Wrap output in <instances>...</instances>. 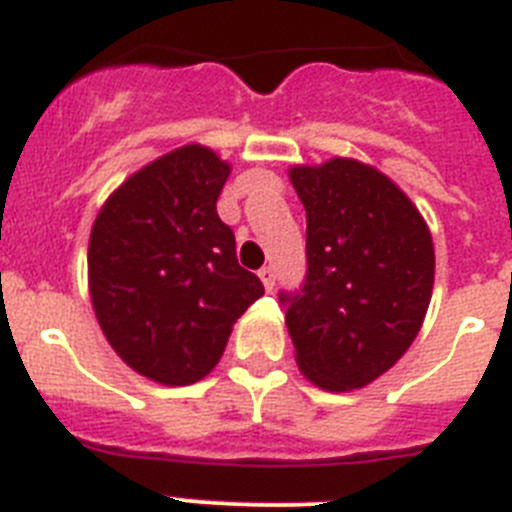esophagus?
Returning <instances> with one entry per match:
<instances>
[{"mask_svg":"<svg viewBox=\"0 0 512 512\" xmlns=\"http://www.w3.org/2000/svg\"><path fill=\"white\" fill-rule=\"evenodd\" d=\"M259 276H261V281H264V287L271 292V289H274V284H276L274 266H264V269H259Z\"/></svg>","mask_w":512,"mask_h":512,"instance_id":"esophagus-1","label":"esophagus"}]
</instances>
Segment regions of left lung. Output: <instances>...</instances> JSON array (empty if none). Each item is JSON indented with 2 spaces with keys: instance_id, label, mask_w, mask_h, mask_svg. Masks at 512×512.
<instances>
[{
  "instance_id": "8db88e82",
  "label": "left lung",
  "mask_w": 512,
  "mask_h": 512,
  "mask_svg": "<svg viewBox=\"0 0 512 512\" xmlns=\"http://www.w3.org/2000/svg\"><path fill=\"white\" fill-rule=\"evenodd\" d=\"M289 177L307 210V274L297 292H279L297 363L327 391L363 388L419 335L434 287L429 228L386 175L355 159Z\"/></svg>"
}]
</instances>
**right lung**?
<instances>
[{"instance_id": "right-lung-1", "label": "right lung", "mask_w": 512, "mask_h": 512, "mask_svg": "<svg viewBox=\"0 0 512 512\" xmlns=\"http://www.w3.org/2000/svg\"><path fill=\"white\" fill-rule=\"evenodd\" d=\"M231 167L190 144L131 175L106 200L88 243L98 325L126 365L164 386L215 368L233 322L264 294L218 218Z\"/></svg>"}]
</instances>
